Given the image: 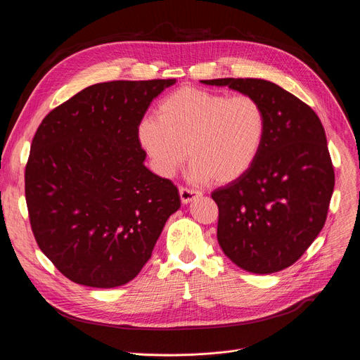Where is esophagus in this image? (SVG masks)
I'll list each match as a JSON object with an SVG mask.
<instances>
[{"label":"esophagus","mask_w":360,"mask_h":360,"mask_svg":"<svg viewBox=\"0 0 360 360\" xmlns=\"http://www.w3.org/2000/svg\"><path fill=\"white\" fill-rule=\"evenodd\" d=\"M179 193H180V199L184 205L190 203L196 200L199 196H202V193L199 192V190H193V188H187V187H180L179 188Z\"/></svg>","instance_id":"esophagus-1"}]
</instances>
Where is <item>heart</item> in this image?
I'll list each match as a JSON object with an SVG mask.
<instances>
[{"label": "heart", "mask_w": 360, "mask_h": 360, "mask_svg": "<svg viewBox=\"0 0 360 360\" xmlns=\"http://www.w3.org/2000/svg\"><path fill=\"white\" fill-rule=\"evenodd\" d=\"M267 134V117L255 97L198 87L168 94L157 116L138 124V141L154 170L172 177L190 157V177L228 184L256 164Z\"/></svg>", "instance_id": "obj_1"}]
</instances>
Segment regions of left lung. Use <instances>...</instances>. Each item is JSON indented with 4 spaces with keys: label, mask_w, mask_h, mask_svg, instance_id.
<instances>
[{
    "label": "left lung",
    "mask_w": 360,
    "mask_h": 360,
    "mask_svg": "<svg viewBox=\"0 0 360 360\" xmlns=\"http://www.w3.org/2000/svg\"><path fill=\"white\" fill-rule=\"evenodd\" d=\"M255 97L267 117L263 150L241 179L217 188L218 243L238 267L257 274L297 262L320 234L334 188L323 123L308 104L259 78L202 79Z\"/></svg>",
    "instance_id": "8db88e82"
}]
</instances>
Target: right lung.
Returning <instances> with one entry per match:
<instances>
[{
  "label": "right lung",
  "mask_w": 360,
  "mask_h": 360,
  "mask_svg": "<svg viewBox=\"0 0 360 360\" xmlns=\"http://www.w3.org/2000/svg\"><path fill=\"white\" fill-rule=\"evenodd\" d=\"M176 79L110 81L58 105L36 131L26 202L39 248L70 281L128 283L150 260L177 187L145 167L138 124Z\"/></svg>",
  "instance_id": "obj_1"
}]
</instances>
